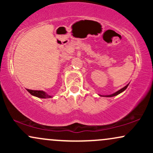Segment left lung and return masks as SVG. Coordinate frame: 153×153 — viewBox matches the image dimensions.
<instances>
[{"label": "left lung", "instance_id": "left-lung-1", "mask_svg": "<svg viewBox=\"0 0 153 153\" xmlns=\"http://www.w3.org/2000/svg\"><path fill=\"white\" fill-rule=\"evenodd\" d=\"M128 85H129V84H127L126 86H124V88H122V89H120V90H119L118 91H117V92H115L114 94H112L111 95H107V96H105V97H113V96H117V95H119V94H121V93H122L123 91H124L127 89V88L128 87ZM100 96H101V95H99Z\"/></svg>", "mask_w": 153, "mask_h": 153}]
</instances>
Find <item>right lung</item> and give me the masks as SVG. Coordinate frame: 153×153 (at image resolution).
Returning a JSON list of instances; mask_svg holds the SVG:
<instances>
[{
	"instance_id": "right-lung-1",
	"label": "right lung",
	"mask_w": 153,
	"mask_h": 153,
	"mask_svg": "<svg viewBox=\"0 0 153 153\" xmlns=\"http://www.w3.org/2000/svg\"><path fill=\"white\" fill-rule=\"evenodd\" d=\"M27 91L29 94L32 95V96L40 98V99H49V98H52V96H50V95H48L46 92H45L43 91H34L27 89Z\"/></svg>"
}]
</instances>
